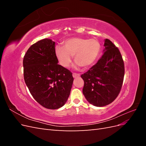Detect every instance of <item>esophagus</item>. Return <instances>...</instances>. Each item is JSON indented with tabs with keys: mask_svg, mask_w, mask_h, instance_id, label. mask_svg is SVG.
Masks as SVG:
<instances>
[{
	"mask_svg": "<svg viewBox=\"0 0 146 146\" xmlns=\"http://www.w3.org/2000/svg\"><path fill=\"white\" fill-rule=\"evenodd\" d=\"M72 76L74 78H77V77H79L80 76V75L79 74H77V73H73L72 74Z\"/></svg>",
	"mask_w": 146,
	"mask_h": 146,
	"instance_id": "34e87169",
	"label": "esophagus"
}]
</instances>
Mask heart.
Instances as JSON below:
<instances>
[{
    "instance_id": "b5f03b06",
    "label": "heart",
    "mask_w": 146,
    "mask_h": 146,
    "mask_svg": "<svg viewBox=\"0 0 146 146\" xmlns=\"http://www.w3.org/2000/svg\"><path fill=\"white\" fill-rule=\"evenodd\" d=\"M100 50L99 42L94 38L84 39L72 38L65 41L63 47L57 46L55 54L60 63L67 68L71 63L74 56L75 62L84 68L94 63Z\"/></svg>"
}]
</instances>
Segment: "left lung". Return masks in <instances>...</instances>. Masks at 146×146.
<instances>
[{
  "instance_id": "8db88e82",
  "label": "left lung",
  "mask_w": 146,
  "mask_h": 146,
  "mask_svg": "<svg viewBox=\"0 0 146 146\" xmlns=\"http://www.w3.org/2000/svg\"><path fill=\"white\" fill-rule=\"evenodd\" d=\"M104 47L98 63L81 76L83 94L96 107H104L116 99L124 77V63L118 48L108 39H105Z\"/></svg>"
}]
</instances>
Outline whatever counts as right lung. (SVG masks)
Wrapping results in <instances>:
<instances>
[{
    "label": "right lung",
    "mask_w": 146,
    "mask_h": 146,
    "mask_svg": "<svg viewBox=\"0 0 146 146\" xmlns=\"http://www.w3.org/2000/svg\"><path fill=\"white\" fill-rule=\"evenodd\" d=\"M55 43L44 39L30 46L23 60L24 78L30 92L46 108L55 110L65 104L74 78L69 70L58 64Z\"/></svg>",
    "instance_id": "right-lung-1"
}]
</instances>
